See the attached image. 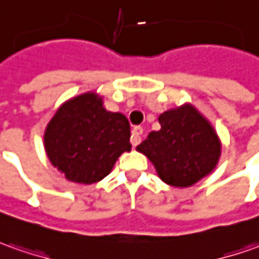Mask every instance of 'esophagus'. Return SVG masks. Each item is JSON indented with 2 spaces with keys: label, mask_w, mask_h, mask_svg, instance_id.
Masks as SVG:
<instances>
[{
  "label": "esophagus",
  "mask_w": 259,
  "mask_h": 259,
  "mask_svg": "<svg viewBox=\"0 0 259 259\" xmlns=\"http://www.w3.org/2000/svg\"><path fill=\"white\" fill-rule=\"evenodd\" d=\"M143 127L142 126H136V127H133L132 130V137H130V143L133 144V146H137V144L142 142V135H143Z\"/></svg>",
  "instance_id": "34e87169"
}]
</instances>
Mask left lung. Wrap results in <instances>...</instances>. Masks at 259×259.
<instances>
[{
  "label": "left lung",
  "mask_w": 259,
  "mask_h": 259,
  "mask_svg": "<svg viewBox=\"0 0 259 259\" xmlns=\"http://www.w3.org/2000/svg\"><path fill=\"white\" fill-rule=\"evenodd\" d=\"M161 129L150 132L136 149L152 161L160 179L189 187L212 171L221 146L211 124L190 105L159 116Z\"/></svg>",
  "instance_id": "obj_1"
}]
</instances>
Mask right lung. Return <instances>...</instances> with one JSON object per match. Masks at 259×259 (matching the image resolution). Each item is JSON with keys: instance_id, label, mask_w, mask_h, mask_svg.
I'll list each match as a JSON object with an SVG mask.
<instances>
[{"instance_id": "add662e5", "label": "right lung", "mask_w": 259, "mask_h": 259, "mask_svg": "<svg viewBox=\"0 0 259 259\" xmlns=\"http://www.w3.org/2000/svg\"><path fill=\"white\" fill-rule=\"evenodd\" d=\"M95 93L66 102L45 130V150L65 179L92 184L105 179L123 152H129L130 124L107 112Z\"/></svg>"}]
</instances>
